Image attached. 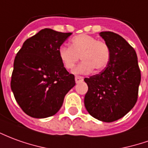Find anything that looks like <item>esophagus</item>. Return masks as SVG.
Returning <instances> with one entry per match:
<instances>
[{
	"label": "esophagus",
	"instance_id": "1",
	"mask_svg": "<svg viewBox=\"0 0 148 148\" xmlns=\"http://www.w3.org/2000/svg\"><path fill=\"white\" fill-rule=\"evenodd\" d=\"M83 81V77L82 76H75V82L76 83H79V82H82Z\"/></svg>",
	"mask_w": 148,
	"mask_h": 148
}]
</instances>
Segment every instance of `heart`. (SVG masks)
<instances>
[{
	"label": "heart",
	"mask_w": 148,
	"mask_h": 148,
	"mask_svg": "<svg viewBox=\"0 0 148 148\" xmlns=\"http://www.w3.org/2000/svg\"><path fill=\"white\" fill-rule=\"evenodd\" d=\"M71 45H62L58 54L61 62L66 70H73L81 58L83 60L75 69L77 74H86L94 69L99 72L104 70L110 60V49L102 40L87 34H79L71 38Z\"/></svg>",
	"instance_id": "heart-1"
}]
</instances>
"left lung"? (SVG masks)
<instances>
[{
	"label": "left lung",
	"mask_w": 148,
	"mask_h": 148,
	"mask_svg": "<svg viewBox=\"0 0 148 148\" xmlns=\"http://www.w3.org/2000/svg\"><path fill=\"white\" fill-rule=\"evenodd\" d=\"M110 49V60L99 74L85 77V107L97 119L110 123L132 110L138 99L141 73L134 48L120 35L101 32Z\"/></svg>",
	"instance_id": "1"
}]
</instances>
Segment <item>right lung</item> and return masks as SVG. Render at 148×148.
<instances>
[{
	"mask_svg": "<svg viewBox=\"0 0 148 148\" xmlns=\"http://www.w3.org/2000/svg\"><path fill=\"white\" fill-rule=\"evenodd\" d=\"M71 33L44 29L28 38L14 59L11 89L16 103L33 118L53 116L75 85L74 75L62 66L58 50Z\"/></svg>",
	"mask_w": 148,
	"mask_h": 148,
	"instance_id": "add662e5",
	"label": "right lung"
}]
</instances>
